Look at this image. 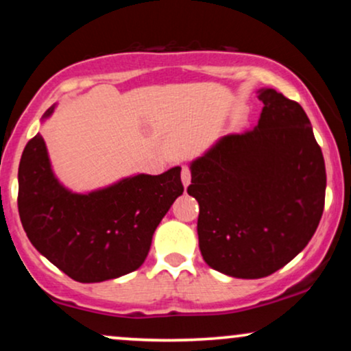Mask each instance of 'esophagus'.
I'll return each mask as SVG.
<instances>
[{
    "instance_id": "34e87169",
    "label": "esophagus",
    "mask_w": 351,
    "mask_h": 351,
    "mask_svg": "<svg viewBox=\"0 0 351 351\" xmlns=\"http://www.w3.org/2000/svg\"><path fill=\"white\" fill-rule=\"evenodd\" d=\"M181 181H183L184 188H186L189 184V181H191V170H189V167H186V165L181 168Z\"/></svg>"
}]
</instances>
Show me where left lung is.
<instances>
[{
  "mask_svg": "<svg viewBox=\"0 0 351 351\" xmlns=\"http://www.w3.org/2000/svg\"><path fill=\"white\" fill-rule=\"evenodd\" d=\"M259 123L229 134L193 162L188 195L198 199L199 251L209 267L261 279L289 264L320 223L325 162L295 100L261 90Z\"/></svg>",
  "mask_w": 351,
  "mask_h": 351,
  "instance_id": "1",
  "label": "left lung"
}]
</instances>
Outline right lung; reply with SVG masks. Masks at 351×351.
Masks as SVG:
<instances>
[{
    "instance_id": "add662e5",
    "label": "right lung",
    "mask_w": 351,
    "mask_h": 351,
    "mask_svg": "<svg viewBox=\"0 0 351 351\" xmlns=\"http://www.w3.org/2000/svg\"><path fill=\"white\" fill-rule=\"evenodd\" d=\"M52 108L44 114L51 115ZM181 168L136 175L114 186L74 195L54 178L41 135L19 162L18 209L24 231L39 252L71 279L90 284L143 264L156 226L183 193Z\"/></svg>"
}]
</instances>
